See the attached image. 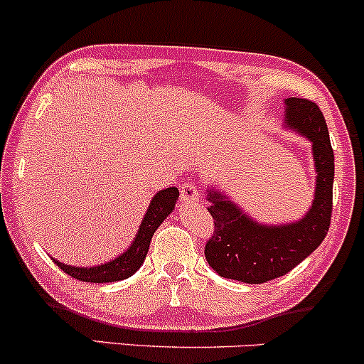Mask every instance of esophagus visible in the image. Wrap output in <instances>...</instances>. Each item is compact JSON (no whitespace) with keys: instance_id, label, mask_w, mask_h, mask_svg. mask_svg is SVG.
<instances>
[{"instance_id":"obj_1","label":"esophagus","mask_w":364,"mask_h":364,"mask_svg":"<svg viewBox=\"0 0 364 364\" xmlns=\"http://www.w3.org/2000/svg\"><path fill=\"white\" fill-rule=\"evenodd\" d=\"M197 198H198V190L193 183H185V185H181V202L185 203V205H190V203L197 202Z\"/></svg>"}]
</instances>
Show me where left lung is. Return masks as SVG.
Returning <instances> with one entry per match:
<instances>
[{"mask_svg": "<svg viewBox=\"0 0 364 364\" xmlns=\"http://www.w3.org/2000/svg\"><path fill=\"white\" fill-rule=\"evenodd\" d=\"M283 127L304 136L313 146L314 200L301 219L264 225L254 219L226 191L207 188L215 233L205 245L209 266L223 278L266 283L283 277L318 249L330 228L333 198V150L325 117L314 102L285 98Z\"/></svg>", "mask_w": 364, "mask_h": 364, "instance_id": "obj_1", "label": "left lung"}]
</instances>
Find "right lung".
Listing matches in <instances>:
<instances>
[{
	"mask_svg": "<svg viewBox=\"0 0 364 364\" xmlns=\"http://www.w3.org/2000/svg\"><path fill=\"white\" fill-rule=\"evenodd\" d=\"M178 197L179 190L176 186H169V188L157 191L154 195V198L150 200L149 209H146L145 215H143L141 225H139L131 245L121 255L112 259V261L90 267L63 264V262L57 261V259H53V261L57 262L60 269L65 271L72 278L87 283L121 282V279L133 277L139 267H141L143 261H145L155 230L162 225L167 215L173 213Z\"/></svg>",
	"mask_w": 364,
	"mask_h": 364,
	"instance_id": "right-lung-1",
	"label": "right lung"
}]
</instances>
